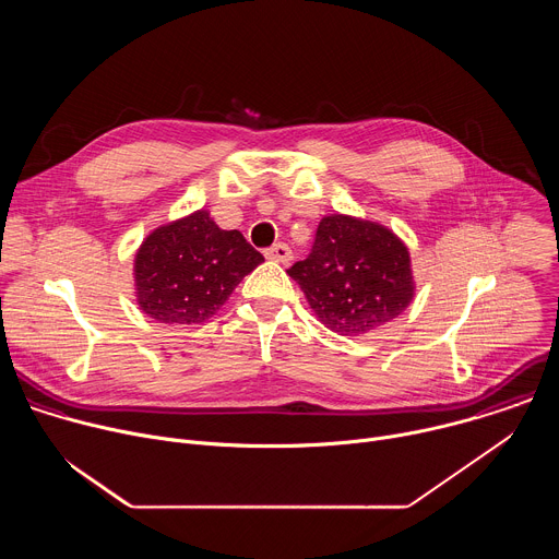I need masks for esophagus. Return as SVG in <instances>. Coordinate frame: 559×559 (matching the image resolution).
Listing matches in <instances>:
<instances>
[{
    "mask_svg": "<svg viewBox=\"0 0 559 559\" xmlns=\"http://www.w3.org/2000/svg\"><path fill=\"white\" fill-rule=\"evenodd\" d=\"M265 257L270 261H276V263H289L292 261V250L285 243H276L270 250H265Z\"/></svg>",
    "mask_w": 559,
    "mask_h": 559,
    "instance_id": "esophagus-1",
    "label": "esophagus"
}]
</instances>
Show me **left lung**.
<instances>
[{
  "instance_id": "1",
  "label": "left lung",
  "mask_w": 559,
  "mask_h": 559,
  "mask_svg": "<svg viewBox=\"0 0 559 559\" xmlns=\"http://www.w3.org/2000/svg\"><path fill=\"white\" fill-rule=\"evenodd\" d=\"M287 274L321 323L343 336L386 325L414 298L407 246L391 229L345 214L321 221L309 257Z\"/></svg>"
}]
</instances>
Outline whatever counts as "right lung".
<instances>
[{
    "label": "right lung",
    "instance_id": "1",
    "mask_svg": "<svg viewBox=\"0 0 559 559\" xmlns=\"http://www.w3.org/2000/svg\"><path fill=\"white\" fill-rule=\"evenodd\" d=\"M238 229H221L210 212L156 227L134 259L139 307L158 323L201 325L234 287L263 263Z\"/></svg>",
    "mask_w": 559,
    "mask_h": 559
}]
</instances>
